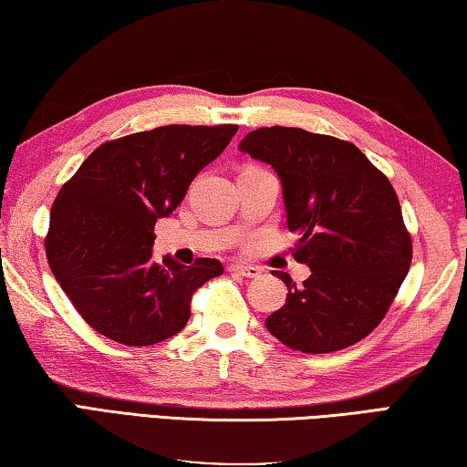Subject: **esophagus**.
<instances>
[{"instance_id": "esophagus-1", "label": "esophagus", "mask_w": 467, "mask_h": 467, "mask_svg": "<svg viewBox=\"0 0 467 467\" xmlns=\"http://www.w3.org/2000/svg\"><path fill=\"white\" fill-rule=\"evenodd\" d=\"M229 273L238 275V276H246V279H258L263 271L258 266H250V265H232L229 266Z\"/></svg>"}]
</instances>
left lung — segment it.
I'll list each match as a JSON object with an SVG mask.
<instances>
[{
	"label": "left lung",
	"instance_id": "left-lung-1",
	"mask_svg": "<svg viewBox=\"0 0 467 467\" xmlns=\"http://www.w3.org/2000/svg\"><path fill=\"white\" fill-rule=\"evenodd\" d=\"M240 150L271 163L283 184L293 258L312 268L304 285L287 273V301L266 328L301 353H334L363 340L386 317L412 263V240L388 176L357 145L296 127H263Z\"/></svg>",
	"mask_w": 467,
	"mask_h": 467
}]
</instances>
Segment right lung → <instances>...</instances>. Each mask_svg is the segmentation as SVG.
I'll use <instances>...</instances> for the list:
<instances>
[{"label": "right lung", "instance_id": "right-lung-1", "mask_svg": "<svg viewBox=\"0 0 467 467\" xmlns=\"http://www.w3.org/2000/svg\"><path fill=\"white\" fill-rule=\"evenodd\" d=\"M238 125H168L102 143L63 184L45 240L48 266L78 314L102 337L150 347L191 317L192 293L223 275L215 258L192 266L151 260L153 225L182 202L199 171Z\"/></svg>", "mask_w": 467, "mask_h": 467}]
</instances>
